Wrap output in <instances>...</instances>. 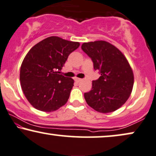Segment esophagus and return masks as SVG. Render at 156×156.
<instances>
[{"instance_id": "obj_1", "label": "esophagus", "mask_w": 156, "mask_h": 156, "mask_svg": "<svg viewBox=\"0 0 156 156\" xmlns=\"http://www.w3.org/2000/svg\"><path fill=\"white\" fill-rule=\"evenodd\" d=\"M82 80V79H80V78H75V81L76 83H79Z\"/></svg>"}]
</instances>
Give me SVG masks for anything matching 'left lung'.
<instances>
[{"label":"left lung","mask_w":156,"mask_h":156,"mask_svg":"<svg viewBox=\"0 0 156 156\" xmlns=\"http://www.w3.org/2000/svg\"><path fill=\"white\" fill-rule=\"evenodd\" d=\"M81 48L101 76L93 80L92 89L84 93L89 106L98 112L111 113L126 102L132 92L133 73L123 54L104 41L83 43Z\"/></svg>","instance_id":"obj_1"}]
</instances>
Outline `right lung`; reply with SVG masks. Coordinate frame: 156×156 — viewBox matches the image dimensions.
<instances>
[{
    "label": "right lung",
    "mask_w": 156,
    "mask_h": 156,
    "mask_svg": "<svg viewBox=\"0 0 156 156\" xmlns=\"http://www.w3.org/2000/svg\"><path fill=\"white\" fill-rule=\"evenodd\" d=\"M78 42L51 36L35 45L20 66V80L25 96L35 108L56 111L69 98L74 80L59 74Z\"/></svg>",
    "instance_id": "obj_1"
}]
</instances>
